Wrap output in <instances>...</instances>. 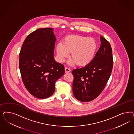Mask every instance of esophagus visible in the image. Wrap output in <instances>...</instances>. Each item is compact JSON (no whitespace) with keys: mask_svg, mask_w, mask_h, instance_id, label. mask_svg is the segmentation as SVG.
Instances as JSON below:
<instances>
[{"mask_svg":"<svg viewBox=\"0 0 134 134\" xmlns=\"http://www.w3.org/2000/svg\"><path fill=\"white\" fill-rule=\"evenodd\" d=\"M70 71V69H69V68H68V67H65V72H69Z\"/></svg>","mask_w":134,"mask_h":134,"instance_id":"34e87169","label":"esophagus"}]
</instances>
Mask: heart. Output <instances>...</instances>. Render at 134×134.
Here are the masks:
<instances>
[{
    "label": "heart",
    "instance_id": "heart-1",
    "mask_svg": "<svg viewBox=\"0 0 134 134\" xmlns=\"http://www.w3.org/2000/svg\"><path fill=\"white\" fill-rule=\"evenodd\" d=\"M97 49V43L93 38L81 35H71L65 37L63 42L58 43L57 53L60 62L69 56L70 64L85 66L93 60Z\"/></svg>",
    "mask_w": 134,
    "mask_h": 134
}]
</instances>
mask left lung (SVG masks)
Masks as SVG:
<instances>
[{"mask_svg": "<svg viewBox=\"0 0 134 134\" xmlns=\"http://www.w3.org/2000/svg\"><path fill=\"white\" fill-rule=\"evenodd\" d=\"M101 45L91 63L72 71V90L75 98L82 102L96 99L103 91L113 68L112 48L108 41L100 36Z\"/></svg>", "mask_w": 134, "mask_h": 134, "instance_id": "1", "label": "left lung"}]
</instances>
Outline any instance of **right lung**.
Instances as JSON below:
<instances>
[{
	"label": "right lung",
	"mask_w": 134,
	"mask_h": 134,
	"mask_svg": "<svg viewBox=\"0 0 134 134\" xmlns=\"http://www.w3.org/2000/svg\"><path fill=\"white\" fill-rule=\"evenodd\" d=\"M55 36L50 27L35 30L26 37L19 54V68L25 86L35 97L52 96L55 83L65 74L64 65L54 59Z\"/></svg>",
	"instance_id": "add662e5"
}]
</instances>
